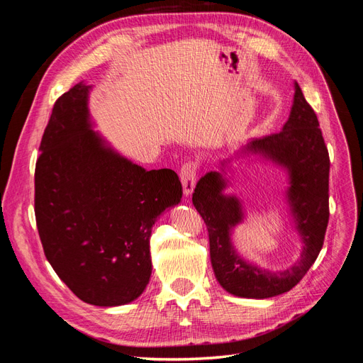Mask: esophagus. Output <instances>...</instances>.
Listing matches in <instances>:
<instances>
[{"mask_svg":"<svg viewBox=\"0 0 363 363\" xmlns=\"http://www.w3.org/2000/svg\"><path fill=\"white\" fill-rule=\"evenodd\" d=\"M180 180L183 184L184 195H191L194 192L196 180V164L194 162H186L180 168Z\"/></svg>","mask_w":363,"mask_h":363,"instance_id":"esophagus-1","label":"esophagus"}]
</instances>
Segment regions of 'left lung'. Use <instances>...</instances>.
Returning <instances> with one entry per match:
<instances>
[{"mask_svg":"<svg viewBox=\"0 0 363 363\" xmlns=\"http://www.w3.org/2000/svg\"><path fill=\"white\" fill-rule=\"evenodd\" d=\"M276 162L289 172L288 201L303 240L300 259L284 271H268L238 256L232 230L242 223V204L235 195H224L227 182L216 171L196 183L192 203L204 219L211 245V262L221 286L244 298H271L291 291L313 265L323 248L328 224V171L330 159L320 123L295 83L289 119L279 133L252 139L242 148ZM224 164V163H223Z\"/></svg>","mask_w":363,"mask_h":363,"instance_id":"left-lung-1","label":"left lung"}]
</instances>
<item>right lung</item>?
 I'll return each mask as SVG.
<instances>
[{
  "label": "right lung",
  "instance_id": "right-lung-1",
  "mask_svg": "<svg viewBox=\"0 0 363 363\" xmlns=\"http://www.w3.org/2000/svg\"><path fill=\"white\" fill-rule=\"evenodd\" d=\"M89 91L79 83L54 103L36 162L35 215L60 280L82 301L112 307L147 288L151 228L183 189L172 169L147 171L95 133Z\"/></svg>",
  "mask_w": 363,
  "mask_h": 363
}]
</instances>
